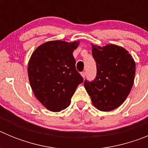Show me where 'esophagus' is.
Segmentation results:
<instances>
[{
  "mask_svg": "<svg viewBox=\"0 0 148 148\" xmlns=\"http://www.w3.org/2000/svg\"><path fill=\"white\" fill-rule=\"evenodd\" d=\"M81 75H82V76L83 77V78H84V77L86 76V73L85 72H82V73H81Z\"/></svg>",
  "mask_w": 148,
  "mask_h": 148,
  "instance_id": "34e87169",
  "label": "esophagus"
}]
</instances>
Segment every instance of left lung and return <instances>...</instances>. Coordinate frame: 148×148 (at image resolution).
I'll use <instances>...</instances> for the list:
<instances>
[{
  "instance_id": "obj_1",
  "label": "left lung",
  "mask_w": 148,
  "mask_h": 148,
  "mask_svg": "<svg viewBox=\"0 0 148 148\" xmlns=\"http://www.w3.org/2000/svg\"><path fill=\"white\" fill-rule=\"evenodd\" d=\"M92 45L97 74L84 85L92 103L101 111H111L121 105L133 85L136 64L125 48L115 44Z\"/></svg>"
}]
</instances>
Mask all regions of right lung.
I'll list each match as a JSON object with an SVG mask.
<instances>
[{
  "mask_svg": "<svg viewBox=\"0 0 148 148\" xmlns=\"http://www.w3.org/2000/svg\"><path fill=\"white\" fill-rule=\"evenodd\" d=\"M78 44L79 41H47L30 57L27 72L31 88L36 99L52 112L68 108L77 87L84 81L73 55Z\"/></svg>",
  "mask_w": 148,
  "mask_h": 148,
  "instance_id": "right-lung-1",
  "label": "right lung"
}]
</instances>
